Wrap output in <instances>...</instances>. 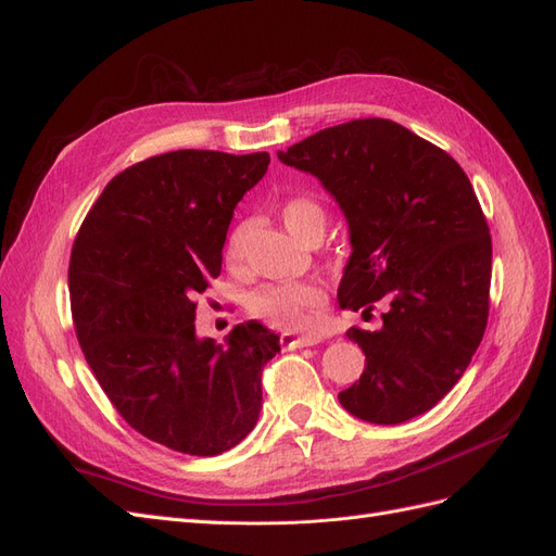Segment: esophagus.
Instances as JSON below:
<instances>
[{
	"label": "esophagus",
	"instance_id": "obj_1",
	"mask_svg": "<svg viewBox=\"0 0 556 556\" xmlns=\"http://www.w3.org/2000/svg\"><path fill=\"white\" fill-rule=\"evenodd\" d=\"M319 343V336H311V333H306V336H296V333H290V331H285V333H280V345L282 348H308V345H317Z\"/></svg>",
	"mask_w": 556,
	"mask_h": 556
}]
</instances>
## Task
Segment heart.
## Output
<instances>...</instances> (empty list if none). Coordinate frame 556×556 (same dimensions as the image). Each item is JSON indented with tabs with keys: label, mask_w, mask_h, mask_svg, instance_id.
Wrapping results in <instances>:
<instances>
[{
	"label": "heart",
	"mask_w": 556,
	"mask_h": 556,
	"mask_svg": "<svg viewBox=\"0 0 556 556\" xmlns=\"http://www.w3.org/2000/svg\"><path fill=\"white\" fill-rule=\"evenodd\" d=\"M280 220L296 239H304L313 227H325V208L313 197H292L280 208ZM248 225L241 223L229 231L225 241V260L229 266H239L245 260ZM325 306V292L319 285L299 282H271L264 285L248 299L250 313L278 329H306L315 315Z\"/></svg>",
	"instance_id": "b5f03b06"
}]
</instances>
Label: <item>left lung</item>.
I'll use <instances>...</instances> for the list:
<instances>
[{"instance_id":"1","label":"left lung","mask_w":556,"mask_h":556,"mask_svg":"<svg viewBox=\"0 0 556 556\" xmlns=\"http://www.w3.org/2000/svg\"><path fill=\"white\" fill-rule=\"evenodd\" d=\"M278 160L315 176L345 215L341 308L384 306L378 331L345 333L366 366L341 406L374 425L431 410L464 376L490 315L492 239L473 185L445 150L382 117L315 131Z\"/></svg>"}]
</instances>
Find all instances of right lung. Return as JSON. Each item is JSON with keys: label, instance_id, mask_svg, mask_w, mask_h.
<instances>
[{"label": "right lung", "instance_id": "right-lung-1", "mask_svg": "<svg viewBox=\"0 0 556 556\" xmlns=\"http://www.w3.org/2000/svg\"><path fill=\"white\" fill-rule=\"evenodd\" d=\"M268 153L174 150L117 174L74 241L70 296L78 343L125 422L194 457L239 445L257 425L262 371L280 336L237 325L199 339L197 304L220 276L227 229Z\"/></svg>", "mask_w": 556, "mask_h": 556}]
</instances>
